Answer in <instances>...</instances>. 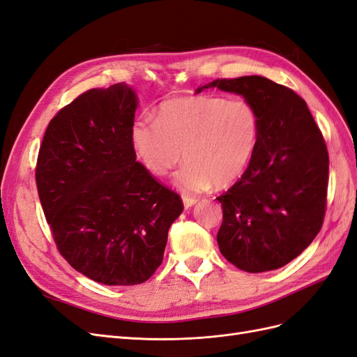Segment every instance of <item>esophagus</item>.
Wrapping results in <instances>:
<instances>
[{
  "mask_svg": "<svg viewBox=\"0 0 357 357\" xmlns=\"http://www.w3.org/2000/svg\"><path fill=\"white\" fill-rule=\"evenodd\" d=\"M195 204H197V199L188 198V197L183 198V205H185V208H190V207H193V205H195Z\"/></svg>",
  "mask_w": 357,
  "mask_h": 357,
  "instance_id": "34e87169",
  "label": "esophagus"
}]
</instances>
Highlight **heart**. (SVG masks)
Returning <instances> with one entry per match:
<instances>
[{"label": "heart", "instance_id": "heart-1", "mask_svg": "<svg viewBox=\"0 0 357 357\" xmlns=\"http://www.w3.org/2000/svg\"><path fill=\"white\" fill-rule=\"evenodd\" d=\"M261 122L247 100L193 95L162 102L156 121L139 116L129 138L137 159L155 177L165 176L181 159L172 176L183 193L229 188L250 167L256 153Z\"/></svg>", "mask_w": 357, "mask_h": 357}]
</instances>
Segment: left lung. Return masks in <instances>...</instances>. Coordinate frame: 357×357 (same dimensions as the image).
<instances>
[{"label":"left lung","instance_id":"1","mask_svg":"<svg viewBox=\"0 0 357 357\" xmlns=\"http://www.w3.org/2000/svg\"><path fill=\"white\" fill-rule=\"evenodd\" d=\"M241 95L261 122L250 167L218 199L220 253L247 273L294 261L316 238L326 208L329 156L307 102L262 75L218 79L195 91Z\"/></svg>","mask_w":357,"mask_h":357}]
</instances>
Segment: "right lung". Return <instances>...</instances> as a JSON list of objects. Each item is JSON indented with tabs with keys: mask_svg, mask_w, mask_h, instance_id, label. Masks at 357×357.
I'll return each mask as SVG.
<instances>
[{
	"mask_svg": "<svg viewBox=\"0 0 357 357\" xmlns=\"http://www.w3.org/2000/svg\"><path fill=\"white\" fill-rule=\"evenodd\" d=\"M137 107L126 83L84 92L52 119L38 153V197L61 255L107 286L152 277L183 211L177 193L137 162Z\"/></svg>",
	"mask_w": 357,
	"mask_h": 357,
	"instance_id": "add662e5",
	"label": "right lung"
}]
</instances>
